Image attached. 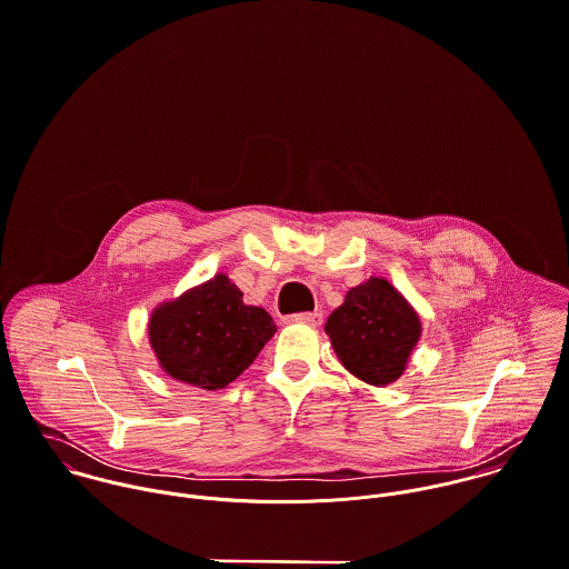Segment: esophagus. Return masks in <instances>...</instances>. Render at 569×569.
Returning a JSON list of instances; mask_svg holds the SVG:
<instances>
[{
    "mask_svg": "<svg viewBox=\"0 0 569 569\" xmlns=\"http://www.w3.org/2000/svg\"><path fill=\"white\" fill-rule=\"evenodd\" d=\"M289 325L298 322V325L320 326L322 325V313L313 311V313H296V316H289L287 318Z\"/></svg>",
    "mask_w": 569,
    "mask_h": 569,
    "instance_id": "obj_1",
    "label": "esophagus"
}]
</instances>
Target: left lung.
Masks as SVG:
<instances>
[{"instance_id": "obj_1", "label": "left lung", "mask_w": 569, "mask_h": 569, "mask_svg": "<svg viewBox=\"0 0 569 569\" xmlns=\"http://www.w3.org/2000/svg\"><path fill=\"white\" fill-rule=\"evenodd\" d=\"M325 328L343 368L377 388L395 383L406 372L420 339L418 313L383 278L352 287Z\"/></svg>"}]
</instances>
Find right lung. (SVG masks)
<instances>
[{
    "label": "right lung",
    "mask_w": 569,
    "mask_h": 569,
    "mask_svg": "<svg viewBox=\"0 0 569 569\" xmlns=\"http://www.w3.org/2000/svg\"><path fill=\"white\" fill-rule=\"evenodd\" d=\"M273 332L271 316L244 305L241 289L226 273L163 302L149 320V339L163 372L203 390L232 383Z\"/></svg>",
    "instance_id": "add662e5"
}]
</instances>
